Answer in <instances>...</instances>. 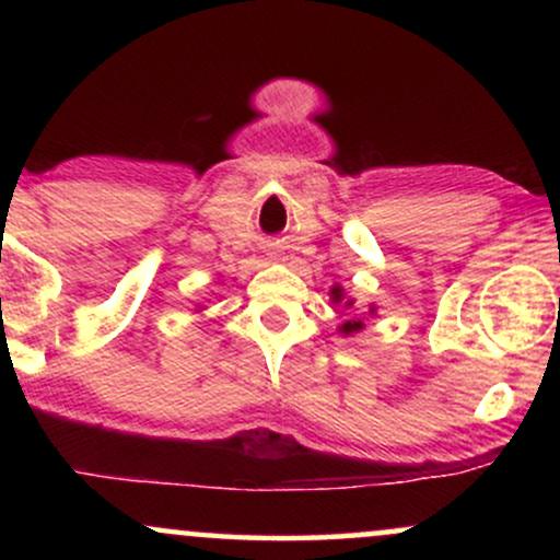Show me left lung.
<instances>
[{"label": "left lung", "mask_w": 560, "mask_h": 560, "mask_svg": "<svg viewBox=\"0 0 560 560\" xmlns=\"http://www.w3.org/2000/svg\"><path fill=\"white\" fill-rule=\"evenodd\" d=\"M331 300L337 302H345V307H352V300H345V292H342V287H334L331 289ZM369 313H376V307L371 305V311ZM363 318H347L342 326H339V334H345V337H350V334H355V331H361L363 329Z\"/></svg>", "instance_id": "8db88e82"}]
</instances>
